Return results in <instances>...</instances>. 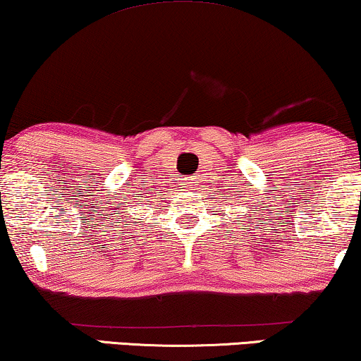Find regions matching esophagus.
<instances>
[{
	"label": "esophagus",
	"instance_id": "34e87169",
	"mask_svg": "<svg viewBox=\"0 0 361 361\" xmlns=\"http://www.w3.org/2000/svg\"><path fill=\"white\" fill-rule=\"evenodd\" d=\"M189 182H187V185H189V189H192V185H194V179H187Z\"/></svg>",
	"mask_w": 361,
	"mask_h": 361
}]
</instances>
